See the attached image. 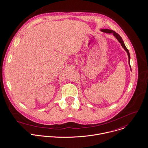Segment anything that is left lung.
I'll return each mask as SVG.
<instances>
[{
	"label": "left lung",
	"mask_w": 148,
	"mask_h": 148,
	"mask_svg": "<svg viewBox=\"0 0 148 148\" xmlns=\"http://www.w3.org/2000/svg\"><path fill=\"white\" fill-rule=\"evenodd\" d=\"M101 31H102L103 32H106V33H109V34L113 33V35L117 38V39L119 41V42L121 44V46H122V47H123V48L125 49V50L127 52V56H128V57H129V65H130V56L129 51L128 49L126 47V46H125V44H124V42H123V41L122 38L121 37V36H120L118 34H117V32H116L115 31H114L113 30H109V29H102V30H101ZM130 68H131V67H130Z\"/></svg>",
	"instance_id": "left-lung-1"
}]
</instances>
